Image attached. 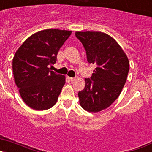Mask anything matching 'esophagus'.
I'll use <instances>...</instances> for the list:
<instances>
[{"mask_svg":"<svg viewBox=\"0 0 152 152\" xmlns=\"http://www.w3.org/2000/svg\"><path fill=\"white\" fill-rule=\"evenodd\" d=\"M68 79H69L70 81H74L75 80V77H68Z\"/></svg>","mask_w":152,"mask_h":152,"instance_id":"1","label":"esophagus"}]
</instances>
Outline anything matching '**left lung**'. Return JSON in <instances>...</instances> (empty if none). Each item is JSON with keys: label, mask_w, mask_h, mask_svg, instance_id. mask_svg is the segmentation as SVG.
Listing matches in <instances>:
<instances>
[{"label": "left lung", "mask_w": 152, "mask_h": 152, "mask_svg": "<svg viewBox=\"0 0 152 152\" xmlns=\"http://www.w3.org/2000/svg\"><path fill=\"white\" fill-rule=\"evenodd\" d=\"M90 64H96L84 90L78 92L80 106L88 112L107 108L119 96L129 71L125 52L115 39L101 32H76Z\"/></svg>", "instance_id": "obj_1"}]
</instances>
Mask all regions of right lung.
<instances>
[{
  "label": "right lung",
  "instance_id": "add662e5",
  "mask_svg": "<svg viewBox=\"0 0 152 152\" xmlns=\"http://www.w3.org/2000/svg\"><path fill=\"white\" fill-rule=\"evenodd\" d=\"M72 32L48 29L32 35L13 59L14 80L23 100L30 108L45 110L56 104L65 77L50 71L60 48Z\"/></svg>",
  "mask_w": 152,
  "mask_h": 152
}]
</instances>
